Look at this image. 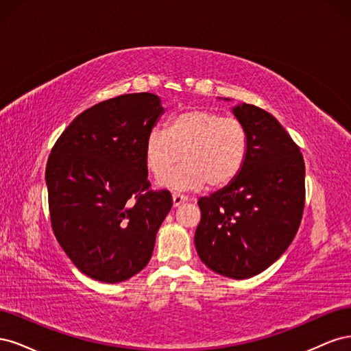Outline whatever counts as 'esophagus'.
I'll use <instances>...</instances> for the list:
<instances>
[{
    "label": "esophagus",
    "mask_w": 351,
    "mask_h": 351,
    "mask_svg": "<svg viewBox=\"0 0 351 351\" xmlns=\"http://www.w3.org/2000/svg\"><path fill=\"white\" fill-rule=\"evenodd\" d=\"M184 202H187V197H186V196L178 195V193H174V195H173V205H174V208H177V206H180L182 204H184Z\"/></svg>",
    "instance_id": "1"
}]
</instances>
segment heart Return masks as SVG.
<instances>
[{
	"label": "heart",
	"instance_id": "b5f03b06",
	"mask_svg": "<svg viewBox=\"0 0 351 351\" xmlns=\"http://www.w3.org/2000/svg\"><path fill=\"white\" fill-rule=\"evenodd\" d=\"M249 134L237 119L195 108L174 115L167 129L152 130L145 141V162L162 178L184 154L185 164L161 182L171 190L226 187L240 174L249 155Z\"/></svg>",
	"mask_w": 351,
	"mask_h": 351
}]
</instances>
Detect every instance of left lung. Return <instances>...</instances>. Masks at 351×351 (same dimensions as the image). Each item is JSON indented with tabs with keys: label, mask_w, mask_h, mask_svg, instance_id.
<instances>
[{
	"label": "left lung",
	"mask_w": 351,
	"mask_h": 351,
	"mask_svg": "<svg viewBox=\"0 0 351 351\" xmlns=\"http://www.w3.org/2000/svg\"><path fill=\"white\" fill-rule=\"evenodd\" d=\"M232 114L246 127L249 155L234 182L197 200L202 218L195 244L209 269L244 280L271 267L299 230L304 161L269 112L239 104Z\"/></svg>",
	"instance_id": "left-lung-1"
}]
</instances>
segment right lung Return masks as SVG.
<instances>
[{
    "label": "right lung",
    "mask_w": 351,
    "mask_h": 351,
    "mask_svg": "<svg viewBox=\"0 0 351 351\" xmlns=\"http://www.w3.org/2000/svg\"><path fill=\"white\" fill-rule=\"evenodd\" d=\"M162 114L154 93L121 95L79 114L52 147L45 169L52 230L93 280L121 282L151 261L173 206L168 190H149L143 154Z\"/></svg>",
    "instance_id": "add662e5"
}]
</instances>
